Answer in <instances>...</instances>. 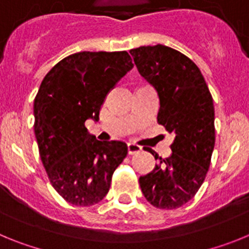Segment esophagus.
<instances>
[{
    "instance_id": "esophagus-1",
    "label": "esophagus",
    "mask_w": 249,
    "mask_h": 249,
    "mask_svg": "<svg viewBox=\"0 0 249 249\" xmlns=\"http://www.w3.org/2000/svg\"><path fill=\"white\" fill-rule=\"evenodd\" d=\"M127 148H128L129 155H135V153L141 152L142 147L138 146V144H136V143H132V142H128V143H127Z\"/></svg>"
}]
</instances>
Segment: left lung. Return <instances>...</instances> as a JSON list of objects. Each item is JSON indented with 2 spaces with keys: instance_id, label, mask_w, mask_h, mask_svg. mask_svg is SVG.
<instances>
[{
  "instance_id": "obj_1",
  "label": "left lung",
  "mask_w": 249,
  "mask_h": 249,
  "mask_svg": "<svg viewBox=\"0 0 249 249\" xmlns=\"http://www.w3.org/2000/svg\"><path fill=\"white\" fill-rule=\"evenodd\" d=\"M138 72L160 100L157 122L173 136L172 153L140 177L152 206L173 210L195 197L203 183L214 148V107L199 68L183 53L163 45L129 51Z\"/></svg>"
}]
</instances>
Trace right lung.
<instances>
[{
    "mask_svg": "<svg viewBox=\"0 0 249 249\" xmlns=\"http://www.w3.org/2000/svg\"><path fill=\"white\" fill-rule=\"evenodd\" d=\"M133 68L126 51L77 52L45 76L35 98V135L51 184L74 206H92L108 193L112 175L127 156L122 141L89 135L108 92Z\"/></svg>",
    "mask_w": 249,
    "mask_h": 249,
    "instance_id": "1",
    "label": "right lung"
}]
</instances>
